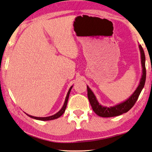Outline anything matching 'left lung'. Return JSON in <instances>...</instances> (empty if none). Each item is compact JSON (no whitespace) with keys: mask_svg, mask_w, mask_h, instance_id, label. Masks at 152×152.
I'll list each match as a JSON object with an SVG mask.
<instances>
[{"mask_svg":"<svg viewBox=\"0 0 152 152\" xmlns=\"http://www.w3.org/2000/svg\"><path fill=\"white\" fill-rule=\"evenodd\" d=\"M139 49H140L141 55V64L142 67V77L140 79V84L137 87L136 90L134 93L129 97V98L123 102L118 104L113 107H103L99 104L98 101L97 100L96 97L95 96L94 93L91 90L90 88L87 86V91H88V98L90 102V104L92 107L93 111L97 114V115L103 118H109L114 117L122 115L124 113L129 111L132 108L134 107L135 103L136 102L139 95H140L141 91H142L143 87L145 86V80H146V68H145V55L143 48L141 45H139Z\"/></svg>","mask_w":152,"mask_h":152,"instance_id":"obj_1","label":"left lung"}]
</instances>
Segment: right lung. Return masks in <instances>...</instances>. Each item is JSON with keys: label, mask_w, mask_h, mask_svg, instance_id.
Returning a JSON list of instances; mask_svg holds the SVG:
<instances>
[{"label": "right lung", "mask_w": 152, "mask_h": 152, "mask_svg": "<svg viewBox=\"0 0 152 152\" xmlns=\"http://www.w3.org/2000/svg\"><path fill=\"white\" fill-rule=\"evenodd\" d=\"M72 86L70 87L69 91H68V92L67 93V95H66V99H65V102H64V106L62 107V108L59 111H58L57 113L55 114V115H51V116H49V117H43V118H41V117H34V116H32V115H28V114L26 113V115H28L29 117L32 118H34V119H36V120H43V121H46V120H55V119H57V118H59L60 116L62 115V114H63L64 112H65V110H66V106H67V103H68V97H69V95H70V91H71L72 89Z\"/></svg>", "instance_id": "add662e5"}]
</instances>
